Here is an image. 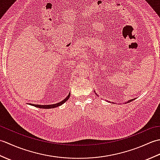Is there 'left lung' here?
I'll list each match as a JSON object with an SVG mask.
<instances>
[{"label":"left lung","mask_w":160,"mask_h":160,"mask_svg":"<svg viewBox=\"0 0 160 160\" xmlns=\"http://www.w3.org/2000/svg\"><path fill=\"white\" fill-rule=\"evenodd\" d=\"M94 92H95V93H96V91H94ZM96 95H97V96H98V94H97L96 93ZM135 99V98H134V99H131V100H128L127 102H124V103H128V102H132V100H134ZM108 102H111V103H113V102H110V101H108Z\"/></svg>","instance_id":"obj_1"}]
</instances>
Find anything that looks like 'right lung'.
Returning a JSON list of instances; mask_svg holds the SVG:
<instances>
[{
	"label": "right lung",
	"mask_w": 160,
	"mask_h": 160,
	"mask_svg": "<svg viewBox=\"0 0 160 160\" xmlns=\"http://www.w3.org/2000/svg\"><path fill=\"white\" fill-rule=\"evenodd\" d=\"M70 97V92L69 93V95L64 98L63 100H62L61 102L58 103H56V104H47V105H41V104H29L30 105H32V106L33 107H38V108H56L58 107H60L61 105L63 104L64 102H65L66 101L68 100Z\"/></svg>",
	"instance_id": "add662e5"
}]
</instances>
